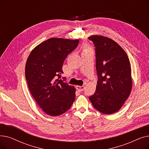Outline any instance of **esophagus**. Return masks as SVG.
<instances>
[{
	"instance_id": "1",
	"label": "esophagus",
	"mask_w": 149,
	"mask_h": 149,
	"mask_svg": "<svg viewBox=\"0 0 149 149\" xmlns=\"http://www.w3.org/2000/svg\"><path fill=\"white\" fill-rule=\"evenodd\" d=\"M77 88V89L79 91H80V92H82V91H84V88H85V87H84V86H77L76 87Z\"/></svg>"
}]
</instances>
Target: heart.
<instances>
[{"mask_svg":"<svg viewBox=\"0 0 149 149\" xmlns=\"http://www.w3.org/2000/svg\"><path fill=\"white\" fill-rule=\"evenodd\" d=\"M83 51H84V50H86V49H89V48H88L87 46H84L83 47Z\"/></svg>","mask_w":149,"mask_h":149,"instance_id":"heart-1","label":"heart"}]
</instances>
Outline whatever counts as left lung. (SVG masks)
Wrapping results in <instances>:
<instances>
[{"label": "left lung", "mask_w": 149, "mask_h": 149, "mask_svg": "<svg viewBox=\"0 0 149 149\" xmlns=\"http://www.w3.org/2000/svg\"><path fill=\"white\" fill-rule=\"evenodd\" d=\"M95 46L98 75L96 91L89 99L104 114L118 111L130 94L132 87L129 59L121 47L101 36L88 38Z\"/></svg>", "instance_id": "left-lung-1"}]
</instances>
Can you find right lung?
<instances>
[{"label": "right lung", "mask_w": 149, "mask_h": 149, "mask_svg": "<svg viewBox=\"0 0 149 149\" xmlns=\"http://www.w3.org/2000/svg\"><path fill=\"white\" fill-rule=\"evenodd\" d=\"M79 40L51 38L31 51L25 66L29 91L48 115L58 116L71 107L75 89L60 79L63 62L79 45Z\"/></svg>", "instance_id": "obj_1"}]
</instances>
